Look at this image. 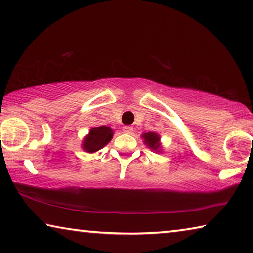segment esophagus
I'll return each mask as SVG.
<instances>
[{
  "instance_id": "1",
  "label": "esophagus",
  "mask_w": 253,
  "mask_h": 253,
  "mask_svg": "<svg viewBox=\"0 0 253 253\" xmlns=\"http://www.w3.org/2000/svg\"><path fill=\"white\" fill-rule=\"evenodd\" d=\"M123 130L125 131V133H128V134H131L133 133V127L131 126H124Z\"/></svg>"
}]
</instances>
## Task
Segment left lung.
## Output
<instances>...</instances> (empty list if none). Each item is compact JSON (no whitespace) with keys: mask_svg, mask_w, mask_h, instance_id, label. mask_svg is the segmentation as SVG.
Instances as JSON below:
<instances>
[{"mask_svg":"<svg viewBox=\"0 0 253 253\" xmlns=\"http://www.w3.org/2000/svg\"><path fill=\"white\" fill-rule=\"evenodd\" d=\"M142 138H144V143L148 148L160 152L161 144H160V136L158 134L153 133V131H148V133H144L142 135Z\"/></svg>","mask_w":253,"mask_h":253,"instance_id":"1","label":"left lung"}]
</instances>
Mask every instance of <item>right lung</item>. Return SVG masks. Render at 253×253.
<instances>
[{
	"label": "right lung",
	"instance_id": "1",
	"mask_svg": "<svg viewBox=\"0 0 253 253\" xmlns=\"http://www.w3.org/2000/svg\"><path fill=\"white\" fill-rule=\"evenodd\" d=\"M112 136H114V131L110 127L100 126L92 128L89 131V135H86L84 138L82 144L83 150L89 153H94L100 148L106 146L111 141Z\"/></svg>",
	"mask_w": 253,
	"mask_h": 253
}]
</instances>
